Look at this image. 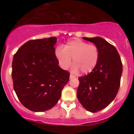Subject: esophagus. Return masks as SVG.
<instances>
[{"mask_svg":"<svg viewBox=\"0 0 134 134\" xmlns=\"http://www.w3.org/2000/svg\"><path fill=\"white\" fill-rule=\"evenodd\" d=\"M70 79H74V78H75V76H74V75H72V74H70Z\"/></svg>","mask_w":134,"mask_h":134,"instance_id":"obj_1","label":"esophagus"}]
</instances>
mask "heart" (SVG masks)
Segmentation results:
<instances>
[{"mask_svg":"<svg viewBox=\"0 0 134 134\" xmlns=\"http://www.w3.org/2000/svg\"><path fill=\"white\" fill-rule=\"evenodd\" d=\"M54 53L62 69H68L73 58L74 63H75L72 67L73 71L78 72L81 70L84 74L93 71L99 59V51L97 46L79 40L68 41L64 47L57 46Z\"/></svg>","mask_w":134,"mask_h":134,"instance_id":"obj_1","label":"heart"}]
</instances>
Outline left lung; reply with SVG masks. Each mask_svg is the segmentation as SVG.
Returning <instances> with one entry per match:
<instances>
[{"mask_svg":"<svg viewBox=\"0 0 134 134\" xmlns=\"http://www.w3.org/2000/svg\"><path fill=\"white\" fill-rule=\"evenodd\" d=\"M83 39L97 46L99 59L93 71L79 78L77 98L84 108L96 113L108 106L116 97L122 64L116 48L104 39L99 37Z\"/></svg>","mask_w":134,"mask_h":134,"instance_id":"8db88e82","label":"left lung"}]
</instances>
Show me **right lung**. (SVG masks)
Here are the masks:
<instances>
[{
  "mask_svg": "<svg viewBox=\"0 0 134 134\" xmlns=\"http://www.w3.org/2000/svg\"><path fill=\"white\" fill-rule=\"evenodd\" d=\"M56 42L55 37L28 41L13 57L14 90L23 106L34 112L53 108L69 80L55 56Z\"/></svg>",
  "mask_w": 134,
  "mask_h": 134,
  "instance_id": "add662e5",
  "label": "right lung"
}]
</instances>
